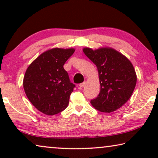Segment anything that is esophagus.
I'll return each mask as SVG.
<instances>
[{"label": "esophagus", "instance_id": "obj_1", "mask_svg": "<svg viewBox=\"0 0 158 158\" xmlns=\"http://www.w3.org/2000/svg\"><path fill=\"white\" fill-rule=\"evenodd\" d=\"M85 82H83V83H81V84H80V85H79V88H83V87H84V86H85Z\"/></svg>", "mask_w": 158, "mask_h": 158}]
</instances>
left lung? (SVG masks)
Wrapping results in <instances>:
<instances>
[{
    "label": "left lung",
    "mask_w": 158,
    "mask_h": 158,
    "mask_svg": "<svg viewBox=\"0 0 158 158\" xmlns=\"http://www.w3.org/2000/svg\"><path fill=\"white\" fill-rule=\"evenodd\" d=\"M83 51L96 65L101 85L98 97L90 103L101 112L115 111L128 101L135 90L137 74L133 64L126 56L109 47H84Z\"/></svg>",
    "instance_id": "obj_1"
}]
</instances>
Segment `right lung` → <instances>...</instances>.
<instances>
[{
	"label": "right lung",
	"mask_w": 158,
	"mask_h": 158,
	"mask_svg": "<svg viewBox=\"0 0 158 158\" xmlns=\"http://www.w3.org/2000/svg\"><path fill=\"white\" fill-rule=\"evenodd\" d=\"M74 48L49 49L28 67L23 81L25 94L31 104L46 115H55L68 107L75 85L70 83L64 64Z\"/></svg>",
	"instance_id": "1"
}]
</instances>
